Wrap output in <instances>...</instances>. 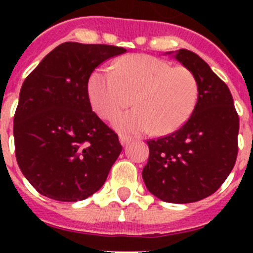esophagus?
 <instances>
[{"label":"esophagus","instance_id":"obj_1","mask_svg":"<svg viewBox=\"0 0 253 253\" xmlns=\"http://www.w3.org/2000/svg\"><path fill=\"white\" fill-rule=\"evenodd\" d=\"M119 140H120V144H122V146H126V144H129V143H130L131 139H130V137H128V135L120 134Z\"/></svg>","mask_w":253,"mask_h":253}]
</instances>
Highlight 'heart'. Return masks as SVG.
<instances>
[{"label":"heart","mask_w":253,"mask_h":253,"mask_svg":"<svg viewBox=\"0 0 253 253\" xmlns=\"http://www.w3.org/2000/svg\"><path fill=\"white\" fill-rule=\"evenodd\" d=\"M88 96L95 111L113 119L131 104L133 110L116 116L114 126L123 133L166 135L180 129L195 110L199 84L191 71L173 67L157 57L120 58L114 72L96 69L88 81Z\"/></svg>","instance_id":"b5f03b06"}]
</instances>
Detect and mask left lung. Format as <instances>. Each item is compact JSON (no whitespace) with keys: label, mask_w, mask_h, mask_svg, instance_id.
<instances>
[{"label":"left lung","mask_w":253,"mask_h":253,"mask_svg":"<svg viewBox=\"0 0 253 253\" xmlns=\"http://www.w3.org/2000/svg\"><path fill=\"white\" fill-rule=\"evenodd\" d=\"M198 80L195 110L178 130L148 140L149 158L142 176L152 195L187 204L211 195L236 163L240 119L227 84L204 59L187 49L167 51Z\"/></svg>","instance_id":"obj_1"}]
</instances>
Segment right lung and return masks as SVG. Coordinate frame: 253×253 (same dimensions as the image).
<instances>
[{"instance_id": "add662e5", "label": "right lung", "mask_w": 253, "mask_h": 253, "mask_svg": "<svg viewBox=\"0 0 253 253\" xmlns=\"http://www.w3.org/2000/svg\"><path fill=\"white\" fill-rule=\"evenodd\" d=\"M125 51L67 42L22 84L13 118L15 153L22 175L42 195L78 202L105 184L123 147L92 111L88 78L99 64Z\"/></svg>"}]
</instances>
